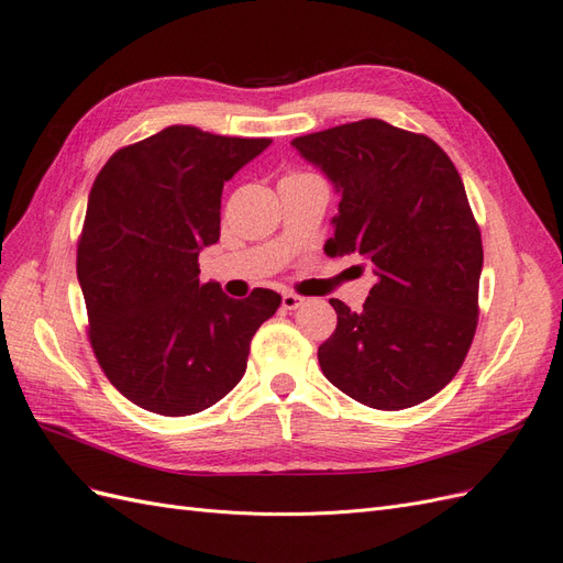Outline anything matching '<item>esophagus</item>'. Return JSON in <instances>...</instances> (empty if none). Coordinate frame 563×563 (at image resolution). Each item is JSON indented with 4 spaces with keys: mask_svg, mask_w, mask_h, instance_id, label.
I'll return each mask as SVG.
<instances>
[{
    "mask_svg": "<svg viewBox=\"0 0 563 563\" xmlns=\"http://www.w3.org/2000/svg\"><path fill=\"white\" fill-rule=\"evenodd\" d=\"M305 302V298H300V296H296V294H284L282 296V308L284 310H298L300 308V305Z\"/></svg>",
    "mask_w": 563,
    "mask_h": 563,
    "instance_id": "34e87169",
    "label": "esophagus"
}]
</instances>
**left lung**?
Instances as JSON below:
<instances>
[{"label":"left lung","instance_id":"1","mask_svg":"<svg viewBox=\"0 0 563 563\" xmlns=\"http://www.w3.org/2000/svg\"><path fill=\"white\" fill-rule=\"evenodd\" d=\"M340 195L333 255L360 253L376 284L362 312L331 298L333 335L317 352L340 391L380 411L434 397L463 366L484 265L465 185L432 139L362 119L291 143Z\"/></svg>","mask_w":563,"mask_h":563}]
</instances>
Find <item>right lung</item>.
<instances>
[{
  "mask_svg": "<svg viewBox=\"0 0 563 563\" xmlns=\"http://www.w3.org/2000/svg\"><path fill=\"white\" fill-rule=\"evenodd\" d=\"M174 124L117 150L91 187L77 279L100 368L159 416H192L242 380L251 338L282 296L234 300L199 279L220 236L223 185L269 145Z\"/></svg>",
  "mask_w": 563,
  "mask_h": 563,
  "instance_id": "right-lung-1",
  "label": "right lung"
}]
</instances>
